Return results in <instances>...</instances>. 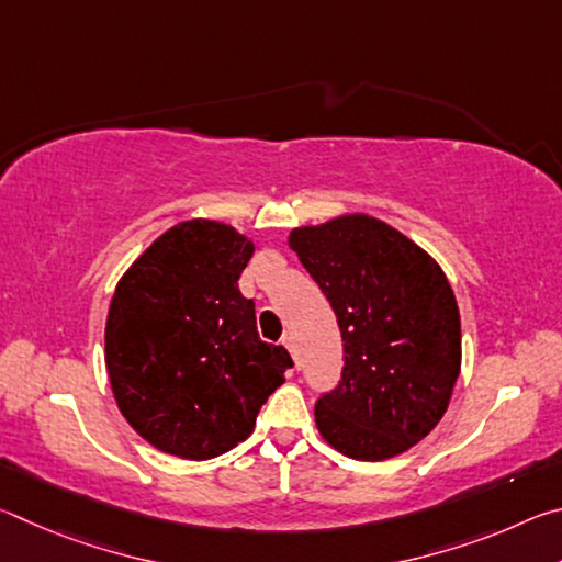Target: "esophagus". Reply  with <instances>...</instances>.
<instances>
[{
	"label": "esophagus",
	"instance_id": "esophagus-1",
	"mask_svg": "<svg viewBox=\"0 0 562 562\" xmlns=\"http://www.w3.org/2000/svg\"><path fill=\"white\" fill-rule=\"evenodd\" d=\"M282 345H284V349H288L290 355H292L294 364H300V357H297V345H294V339H292V337H284V339H282Z\"/></svg>",
	"mask_w": 562,
	"mask_h": 562
}]
</instances>
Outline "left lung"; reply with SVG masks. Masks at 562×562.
<instances>
[{"label": "left lung", "mask_w": 562, "mask_h": 562, "mask_svg": "<svg viewBox=\"0 0 562 562\" xmlns=\"http://www.w3.org/2000/svg\"><path fill=\"white\" fill-rule=\"evenodd\" d=\"M345 341L341 382L315 422L331 449L384 461L441 422L461 372V317L429 252L372 215H339L290 233Z\"/></svg>", "instance_id": "obj_1"}]
</instances>
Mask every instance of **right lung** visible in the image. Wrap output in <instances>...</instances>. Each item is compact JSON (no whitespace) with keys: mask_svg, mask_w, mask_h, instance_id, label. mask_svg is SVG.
<instances>
[{"mask_svg":"<svg viewBox=\"0 0 562 562\" xmlns=\"http://www.w3.org/2000/svg\"><path fill=\"white\" fill-rule=\"evenodd\" d=\"M252 240L217 221L178 223L123 272L106 319V369L126 422L158 451L215 459L255 429L292 367L255 327L237 280Z\"/></svg>","mask_w":562,"mask_h":562,"instance_id":"1","label":"right lung"}]
</instances>
